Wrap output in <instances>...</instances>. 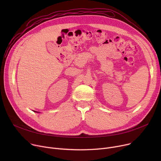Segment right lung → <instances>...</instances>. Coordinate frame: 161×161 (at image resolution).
<instances>
[{
    "label": "right lung",
    "instance_id": "right-lung-1",
    "mask_svg": "<svg viewBox=\"0 0 161 161\" xmlns=\"http://www.w3.org/2000/svg\"><path fill=\"white\" fill-rule=\"evenodd\" d=\"M35 112H36V113H39V112H36V111H34Z\"/></svg>",
    "mask_w": 161,
    "mask_h": 161
}]
</instances>
